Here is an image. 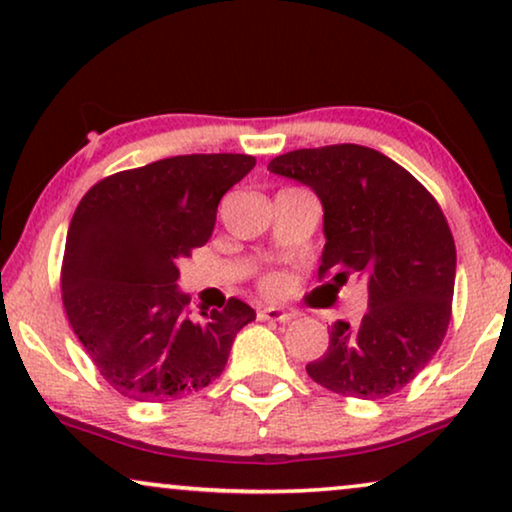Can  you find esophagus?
Here are the masks:
<instances>
[{
    "instance_id": "esophagus-1",
    "label": "esophagus",
    "mask_w": 512,
    "mask_h": 512,
    "mask_svg": "<svg viewBox=\"0 0 512 512\" xmlns=\"http://www.w3.org/2000/svg\"><path fill=\"white\" fill-rule=\"evenodd\" d=\"M296 314L293 312H286L282 307H261L258 310V319L261 321H279V324H286V321H291Z\"/></svg>"
}]
</instances>
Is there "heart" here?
<instances>
[{"mask_svg": "<svg viewBox=\"0 0 512 512\" xmlns=\"http://www.w3.org/2000/svg\"><path fill=\"white\" fill-rule=\"evenodd\" d=\"M279 286V279L277 277H270V279H265V289L268 291H275Z\"/></svg>", "mask_w": 512, "mask_h": 512, "instance_id": "b5f03b06", "label": "heart"}]
</instances>
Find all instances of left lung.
Returning a JSON list of instances; mask_svg holds the SVG:
<instances>
[{
  "mask_svg": "<svg viewBox=\"0 0 512 512\" xmlns=\"http://www.w3.org/2000/svg\"><path fill=\"white\" fill-rule=\"evenodd\" d=\"M268 170L319 198L326 286L342 289L352 275L368 286V312L356 326L335 321L307 375L366 401L408 387L438 352L452 312L457 251L438 202L408 170L359 144L289 151Z\"/></svg>",
  "mask_w": 512,
  "mask_h": 512,
  "instance_id": "obj_1",
  "label": "left lung"
}]
</instances>
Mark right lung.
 Listing matches in <instances>:
<instances>
[{
  "mask_svg": "<svg viewBox=\"0 0 512 512\" xmlns=\"http://www.w3.org/2000/svg\"><path fill=\"white\" fill-rule=\"evenodd\" d=\"M254 165L244 153H191L111 174L83 195L67 233L62 303L118 394L167 401L200 391L256 319L230 298L193 321L177 284V263L207 244L223 193Z\"/></svg>",
  "mask_w": 512,
  "mask_h": 512,
  "instance_id": "right-lung-1",
  "label": "right lung"
}]
</instances>
